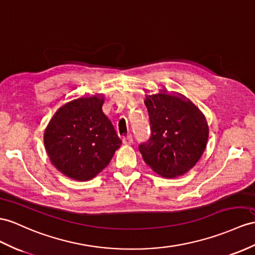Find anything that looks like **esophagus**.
<instances>
[{
	"label": "esophagus",
	"instance_id": "esophagus-1",
	"mask_svg": "<svg viewBox=\"0 0 255 255\" xmlns=\"http://www.w3.org/2000/svg\"><path fill=\"white\" fill-rule=\"evenodd\" d=\"M122 141H123L124 145H131V144H133L134 138H133L132 135H128V136H126V137H123Z\"/></svg>",
	"mask_w": 255,
	"mask_h": 255
}]
</instances>
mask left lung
<instances>
[{"label": "left lung", "instance_id": "1", "mask_svg": "<svg viewBox=\"0 0 255 255\" xmlns=\"http://www.w3.org/2000/svg\"><path fill=\"white\" fill-rule=\"evenodd\" d=\"M150 137L138 146L145 162L164 177L187 173L207 147L206 118L185 97L165 93L147 95Z\"/></svg>", "mask_w": 255, "mask_h": 255}]
</instances>
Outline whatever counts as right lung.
Listing matches in <instances>:
<instances>
[{
  "instance_id": "add662e5",
  "label": "right lung",
  "mask_w": 255,
  "mask_h": 255,
  "mask_svg": "<svg viewBox=\"0 0 255 255\" xmlns=\"http://www.w3.org/2000/svg\"><path fill=\"white\" fill-rule=\"evenodd\" d=\"M104 98L82 97L60 107L49 121L44 144L52 163L68 177L89 181L106 167L122 144Z\"/></svg>"
}]
</instances>
